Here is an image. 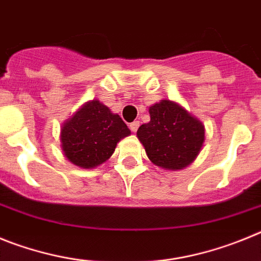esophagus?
<instances>
[{
    "mask_svg": "<svg viewBox=\"0 0 261 261\" xmlns=\"http://www.w3.org/2000/svg\"><path fill=\"white\" fill-rule=\"evenodd\" d=\"M138 126H140V121H133V123L129 124V128H130L132 132H137Z\"/></svg>",
    "mask_w": 261,
    "mask_h": 261,
    "instance_id": "esophagus-1",
    "label": "esophagus"
}]
</instances>
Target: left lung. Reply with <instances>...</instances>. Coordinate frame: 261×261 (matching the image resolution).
<instances>
[{"instance_id": "obj_1", "label": "left lung", "mask_w": 261, "mask_h": 261, "mask_svg": "<svg viewBox=\"0 0 261 261\" xmlns=\"http://www.w3.org/2000/svg\"><path fill=\"white\" fill-rule=\"evenodd\" d=\"M149 114L150 121L137 130L149 159L167 170H181L191 165L205 140L201 121L171 100L155 103Z\"/></svg>"}]
</instances>
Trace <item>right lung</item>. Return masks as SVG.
Returning a JSON list of instances; mask_svg holds the SVG:
<instances>
[{
  "label": "right lung",
  "mask_w": 261,
  "mask_h": 261,
  "mask_svg": "<svg viewBox=\"0 0 261 261\" xmlns=\"http://www.w3.org/2000/svg\"><path fill=\"white\" fill-rule=\"evenodd\" d=\"M130 130L117 114L99 100L82 106L61 128L64 155L73 165L93 168L106 162Z\"/></svg>",
  "instance_id": "right-lung-1"
}]
</instances>
